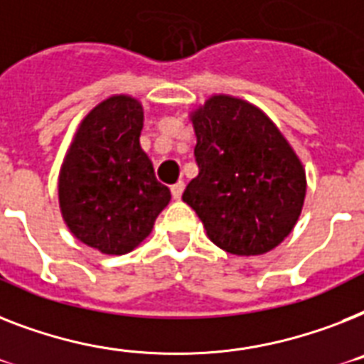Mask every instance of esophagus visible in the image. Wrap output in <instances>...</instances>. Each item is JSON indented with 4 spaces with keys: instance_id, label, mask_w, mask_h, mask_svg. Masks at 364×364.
Here are the masks:
<instances>
[{
    "instance_id": "34e87169",
    "label": "esophagus",
    "mask_w": 364,
    "mask_h": 364,
    "mask_svg": "<svg viewBox=\"0 0 364 364\" xmlns=\"http://www.w3.org/2000/svg\"><path fill=\"white\" fill-rule=\"evenodd\" d=\"M183 191H185V183L183 181H177L176 185H172V196L173 200H179L183 194Z\"/></svg>"
}]
</instances>
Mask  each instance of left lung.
<instances>
[{
  "label": "left lung",
  "instance_id": "8db88e82",
  "mask_svg": "<svg viewBox=\"0 0 364 364\" xmlns=\"http://www.w3.org/2000/svg\"><path fill=\"white\" fill-rule=\"evenodd\" d=\"M198 173L183 192L208 237L235 256L279 247L299 220L306 172L273 119L239 97L215 93L188 112Z\"/></svg>",
  "mask_w": 364,
  "mask_h": 364
}]
</instances>
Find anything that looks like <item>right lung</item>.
<instances>
[{
    "label": "right lung",
    "mask_w": 364,
    "mask_h": 364,
    "mask_svg": "<svg viewBox=\"0 0 364 364\" xmlns=\"http://www.w3.org/2000/svg\"><path fill=\"white\" fill-rule=\"evenodd\" d=\"M141 129L140 100L106 97L82 117L59 168L61 217L78 241L100 254L134 250L172 200L141 149Z\"/></svg>",
    "instance_id": "add662e5"
}]
</instances>
